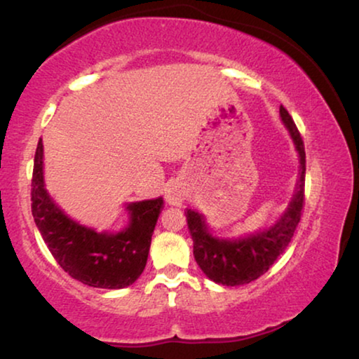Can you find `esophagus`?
I'll return each mask as SVG.
<instances>
[{"instance_id": "esophagus-1", "label": "esophagus", "mask_w": 359, "mask_h": 359, "mask_svg": "<svg viewBox=\"0 0 359 359\" xmlns=\"http://www.w3.org/2000/svg\"><path fill=\"white\" fill-rule=\"evenodd\" d=\"M183 199H184L183 189L176 188V186H171V188H168V191H166V201H168L170 204L180 205L183 203Z\"/></svg>"}]
</instances>
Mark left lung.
<instances>
[{
	"mask_svg": "<svg viewBox=\"0 0 359 359\" xmlns=\"http://www.w3.org/2000/svg\"><path fill=\"white\" fill-rule=\"evenodd\" d=\"M279 114L284 126L291 132V137L299 151L301 173H299L297 191L286 212L273 227L257 232L240 240H224L209 233L204 217L196 210H186L188 229L193 238V253L199 268L214 283L224 286H240L258 279L276 262L279 255L287 248L294 237L296 227L301 222L304 208V186H306V150L302 137L299 134L292 117L281 104Z\"/></svg>",
	"mask_w": 359,
	"mask_h": 359,
	"instance_id": "obj_1",
	"label": "left lung"
}]
</instances>
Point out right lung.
<instances>
[{
	"label": "right lung",
	"instance_id": "add662e5",
	"mask_svg": "<svg viewBox=\"0 0 359 359\" xmlns=\"http://www.w3.org/2000/svg\"><path fill=\"white\" fill-rule=\"evenodd\" d=\"M43 145L39 140L31 184L32 215L43 242L63 271L86 286L121 289L130 286L145 269L156 219L163 199L127 205L129 227L119 233H97L73 222L43 188Z\"/></svg>",
	"mask_w": 359,
	"mask_h": 359
}]
</instances>
